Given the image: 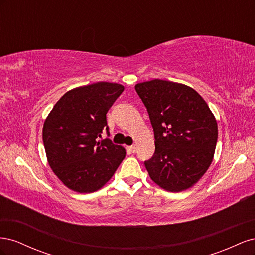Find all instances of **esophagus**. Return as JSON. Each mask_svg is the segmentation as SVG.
<instances>
[{
	"label": "esophagus",
	"instance_id": "esophagus-1",
	"mask_svg": "<svg viewBox=\"0 0 255 255\" xmlns=\"http://www.w3.org/2000/svg\"><path fill=\"white\" fill-rule=\"evenodd\" d=\"M128 150H129L130 152H132V153H135V152H136V149H137V148H136V145H134V144H133V145H129V146H128Z\"/></svg>",
	"mask_w": 255,
	"mask_h": 255
}]
</instances>
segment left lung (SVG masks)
<instances>
[{
    "instance_id": "1",
    "label": "left lung",
    "mask_w": 255,
    "mask_h": 255,
    "mask_svg": "<svg viewBox=\"0 0 255 255\" xmlns=\"http://www.w3.org/2000/svg\"><path fill=\"white\" fill-rule=\"evenodd\" d=\"M155 138V152L144 160L151 179L168 191L196 184L212 164L218 127L210 107L186 85L163 80L137 84Z\"/></svg>"
}]
</instances>
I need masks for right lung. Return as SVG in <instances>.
<instances>
[{"label": "right lung", "mask_w": 255, "mask_h": 255, "mask_svg": "<svg viewBox=\"0 0 255 255\" xmlns=\"http://www.w3.org/2000/svg\"><path fill=\"white\" fill-rule=\"evenodd\" d=\"M125 90L117 83L98 82L61 97L45 119L42 139L49 165L68 188L94 192L111 180L126 150L110 138L106 114Z\"/></svg>", "instance_id": "add662e5"}]
</instances>
